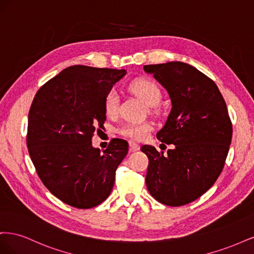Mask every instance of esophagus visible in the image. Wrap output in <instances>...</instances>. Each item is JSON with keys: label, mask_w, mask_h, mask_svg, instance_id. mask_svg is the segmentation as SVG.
Listing matches in <instances>:
<instances>
[{"label": "esophagus", "mask_w": 254, "mask_h": 254, "mask_svg": "<svg viewBox=\"0 0 254 254\" xmlns=\"http://www.w3.org/2000/svg\"><path fill=\"white\" fill-rule=\"evenodd\" d=\"M129 148H130V150H131V151H137V150L140 149V145L137 144V143H135V142L130 141L129 142Z\"/></svg>", "instance_id": "esophagus-1"}]
</instances>
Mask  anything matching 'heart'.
<instances>
[{
	"label": "heart",
	"instance_id": "obj_1",
	"mask_svg": "<svg viewBox=\"0 0 254 254\" xmlns=\"http://www.w3.org/2000/svg\"><path fill=\"white\" fill-rule=\"evenodd\" d=\"M130 90L132 93L139 96L142 101L149 107H155L159 104L162 98V94L157 84L147 80L141 79L136 80L130 84ZM120 104V96L115 89L108 92L105 98V112L108 117H113L117 114ZM153 128L150 122H127L119 128V133L132 140L141 141L144 140Z\"/></svg>",
	"mask_w": 254,
	"mask_h": 254
}]
</instances>
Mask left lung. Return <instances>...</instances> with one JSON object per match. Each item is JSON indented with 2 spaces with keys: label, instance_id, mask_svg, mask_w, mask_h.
<instances>
[{
  "label": "left lung",
  "instance_id": "left-lung-1",
  "mask_svg": "<svg viewBox=\"0 0 254 254\" xmlns=\"http://www.w3.org/2000/svg\"><path fill=\"white\" fill-rule=\"evenodd\" d=\"M170 95L172 109L157 137L174 144L167 155L143 145L148 157L146 187L159 202L196 200L217 180L232 139V124L218 87L193 65L171 61L144 65Z\"/></svg>",
  "mask_w": 254,
  "mask_h": 254
}]
</instances>
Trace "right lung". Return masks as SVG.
I'll return each instance as SVG.
<instances>
[{
  "instance_id": "right-lung-1",
  "label": "right lung",
  "mask_w": 254,
  "mask_h": 254,
  "mask_svg": "<svg viewBox=\"0 0 254 254\" xmlns=\"http://www.w3.org/2000/svg\"><path fill=\"white\" fill-rule=\"evenodd\" d=\"M126 70L72 65L37 92L28 113L27 148L51 193L77 209L105 201L128 143L114 139L104 151L92 135L106 121L105 98ZM99 130V129H98Z\"/></svg>"
}]
</instances>
